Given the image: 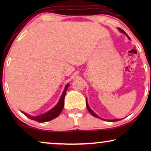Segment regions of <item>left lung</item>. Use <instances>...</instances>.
I'll use <instances>...</instances> for the list:
<instances>
[{"label": "left lung", "instance_id": "obj_1", "mask_svg": "<svg viewBox=\"0 0 151 151\" xmlns=\"http://www.w3.org/2000/svg\"><path fill=\"white\" fill-rule=\"evenodd\" d=\"M118 30L120 31V32H121L122 33H123V34H124L127 35V36L128 37V38L130 39L129 36H128V35H127V34H126V32H124V31L122 30V29H120V28H118ZM86 108H87L88 111H89V113L93 115V116H94V117H98V118H100V117L98 116V115H97L96 114V113H95L93 112V111L91 110V109H90V107H89V106H88V104L87 100H86ZM103 119V120H108V121H111V122H117V121L120 120V119Z\"/></svg>", "mask_w": 151, "mask_h": 151}]
</instances>
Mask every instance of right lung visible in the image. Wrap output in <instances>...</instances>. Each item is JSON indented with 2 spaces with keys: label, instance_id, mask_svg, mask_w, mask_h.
Returning <instances> with one entry per match:
<instances>
[{
  "label": "right lung",
  "instance_id": "add662e5",
  "mask_svg": "<svg viewBox=\"0 0 151 151\" xmlns=\"http://www.w3.org/2000/svg\"><path fill=\"white\" fill-rule=\"evenodd\" d=\"M69 84H67V85L65 86V89H64V91L62 94V96L60 98V100L58 102V104L55 105V106L47 111V113H43V114H41L40 115H38V116H31L30 115L27 114L25 113H23L24 115H26L27 117H28L29 118L31 119H33V120H36L38 122H46L50 121L51 119L55 118V117H58V115L60 114V113L63 111L64 108V101H65V97L66 92L68 89V87H69Z\"/></svg>",
  "mask_w": 151,
  "mask_h": 151
}]
</instances>
